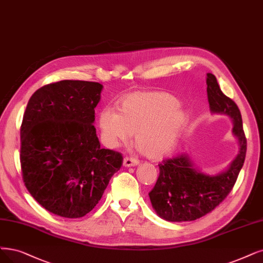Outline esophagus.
Instances as JSON below:
<instances>
[{
	"label": "esophagus",
	"mask_w": 263,
	"mask_h": 263,
	"mask_svg": "<svg viewBox=\"0 0 263 263\" xmlns=\"http://www.w3.org/2000/svg\"><path fill=\"white\" fill-rule=\"evenodd\" d=\"M138 164H139V160L137 158L125 157L123 159V166L124 167H134V166H138Z\"/></svg>",
	"instance_id": "obj_1"
}]
</instances>
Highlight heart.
<instances>
[{
    "mask_svg": "<svg viewBox=\"0 0 263 263\" xmlns=\"http://www.w3.org/2000/svg\"><path fill=\"white\" fill-rule=\"evenodd\" d=\"M169 93L134 92L124 96L120 110L107 106L99 114L101 140L106 147L135 141L147 157L158 159L176 146L186 123V114Z\"/></svg>",
    "mask_w": 263,
    "mask_h": 263,
    "instance_id": "obj_1",
    "label": "heart"
}]
</instances>
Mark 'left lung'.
<instances>
[{"label":"left lung","mask_w":263,"mask_h":263,"mask_svg":"<svg viewBox=\"0 0 263 263\" xmlns=\"http://www.w3.org/2000/svg\"><path fill=\"white\" fill-rule=\"evenodd\" d=\"M206 82L210 110L233 119V134L238 140L239 152L230 167L218 176L196 170L189 155H178L158 164L159 177L148 195L157 215L170 222L196 220L219 206L234 186L245 161L247 140L238 107L222 93L212 73H207Z\"/></svg>","instance_id":"left-lung-1"}]
</instances>
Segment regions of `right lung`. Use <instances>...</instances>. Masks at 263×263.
I'll list each match as a JSON object with an SVG mask.
<instances>
[{"instance_id": "add662e5", "label": "right lung", "mask_w": 263, "mask_h": 263, "mask_svg": "<svg viewBox=\"0 0 263 263\" xmlns=\"http://www.w3.org/2000/svg\"><path fill=\"white\" fill-rule=\"evenodd\" d=\"M102 89L80 80L46 84L32 94L24 114V183L43 208L60 217L89 213L122 166L120 153L101 148L93 125Z\"/></svg>"}]
</instances>
